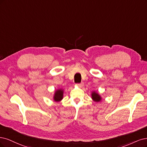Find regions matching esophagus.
<instances>
[{
    "mask_svg": "<svg viewBox=\"0 0 147 147\" xmlns=\"http://www.w3.org/2000/svg\"><path fill=\"white\" fill-rule=\"evenodd\" d=\"M78 86L80 88H82L83 86H84V83L83 82H81L80 84H78Z\"/></svg>",
    "mask_w": 147,
    "mask_h": 147,
    "instance_id": "esophagus-1",
    "label": "esophagus"
}]
</instances>
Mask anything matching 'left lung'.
<instances>
[{
    "mask_svg": "<svg viewBox=\"0 0 147 147\" xmlns=\"http://www.w3.org/2000/svg\"><path fill=\"white\" fill-rule=\"evenodd\" d=\"M92 99H93V101L96 102H99L101 101L102 100V97L101 96L100 94H99L98 93L96 92L95 91H93L92 92Z\"/></svg>",
    "mask_w": 147,
    "mask_h": 147,
    "instance_id": "1",
    "label": "left lung"
}]
</instances>
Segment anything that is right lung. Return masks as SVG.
Returning <instances> with one entry per match:
<instances>
[{
    "label": "right lung",
    "instance_id": "1",
    "mask_svg": "<svg viewBox=\"0 0 147 147\" xmlns=\"http://www.w3.org/2000/svg\"><path fill=\"white\" fill-rule=\"evenodd\" d=\"M63 93L64 90L62 88H59L57 89L54 92L53 99L55 102H60L62 100L63 98Z\"/></svg>",
    "mask_w": 147,
    "mask_h": 147
}]
</instances>
